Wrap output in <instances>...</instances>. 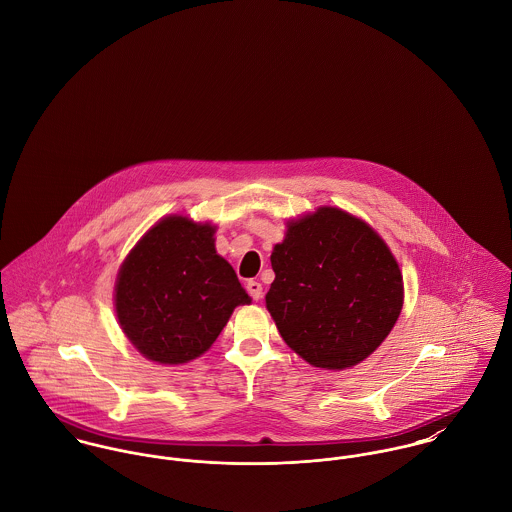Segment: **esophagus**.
Returning <instances> with one entry per match:
<instances>
[{"mask_svg": "<svg viewBox=\"0 0 512 512\" xmlns=\"http://www.w3.org/2000/svg\"><path fill=\"white\" fill-rule=\"evenodd\" d=\"M246 290L252 295V299H256V301L262 297V284L256 282V280H250V282L246 284Z\"/></svg>", "mask_w": 512, "mask_h": 512, "instance_id": "obj_1", "label": "esophagus"}]
</instances>
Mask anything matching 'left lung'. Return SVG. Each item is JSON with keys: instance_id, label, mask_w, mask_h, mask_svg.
I'll use <instances>...</instances> for the list:
<instances>
[{"instance_id": "8db88e82", "label": "left lung", "mask_w": 512, "mask_h": 512, "mask_svg": "<svg viewBox=\"0 0 512 512\" xmlns=\"http://www.w3.org/2000/svg\"><path fill=\"white\" fill-rule=\"evenodd\" d=\"M276 280L266 307L282 339L309 365H359L392 331L404 284L386 242L335 207L288 224L270 256Z\"/></svg>"}]
</instances>
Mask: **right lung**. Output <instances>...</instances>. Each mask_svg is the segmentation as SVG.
Listing matches in <instances>:
<instances>
[{"mask_svg": "<svg viewBox=\"0 0 512 512\" xmlns=\"http://www.w3.org/2000/svg\"><path fill=\"white\" fill-rule=\"evenodd\" d=\"M215 226L159 220L134 246L116 280V315L130 343L153 363L201 357L236 305L250 303L232 266L215 250Z\"/></svg>", "mask_w": 512, "mask_h": 512, "instance_id": "add662e5", "label": "right lung"}]
</instances>
